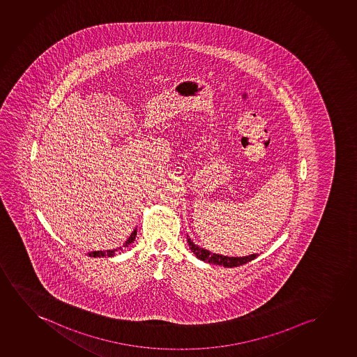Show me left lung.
I'll return each instance as SVG.
<instances>
[{
  "instance_id": "obj_1",
  "label": "left lung",
  "mask_w": 357,
  "mask_h": 357,
  "mask_svg": "<svg viewBox=\"0 0 357 357\" xmlns=\"http://www.w3.org/2000/svg\"><path fill=\"white\" fill-rule=\"evenodd\" d=\"M186 236H188V244H189L191 252H194L197 259L204 261V262H207V264H220L223 267H239V266L248 264V262L252 261L259 256V254H252L249 255V256H244V257H229V256H225V255L213 254L208 250L194 244V241L190 239L189 235H186Z\"/></svg>"
}]
</instances>
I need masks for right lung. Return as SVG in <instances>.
<instances>
[{
	"instance_id": "add662e5",
	"label": "right lung",
	"mask_w": 357,
	"mask_h": 357,
	"mask_svg": "<svg viewBox=\"0 0 357 357\" xmlns=\"http://www.w3.org/2000/svg\"><path fill=\"white\" fill-rule=\"evenodd\" d=\"M135 236H137V228L132 230V234L129 235L127 241L123 244V248H128L129 245L132 244L134 240H135ZM123 248L107 250V251H91V252H88V255L90 257H112L116 254V251H122Z\"/></svg>"
}]
</instances>
